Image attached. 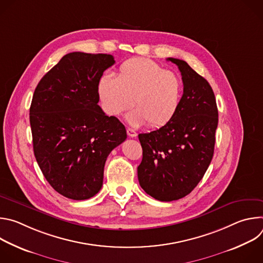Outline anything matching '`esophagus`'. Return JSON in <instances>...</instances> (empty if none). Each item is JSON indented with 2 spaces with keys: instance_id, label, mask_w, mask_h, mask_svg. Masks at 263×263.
Masks as SVG:
<instances>
[{
  "instance_id": "1",
  "label": "esophagus",
  "mask_w": 263,
  "mask_h": 263,
  "mask_svg": "<svg viewBox=\"0 0 263 263\" xmlns=\"http://www.w3.org/2000/svg\"><path fill=\"white\" fill-rule=\"evenodd\" d=\"M127 134L129 137H136L137 133L134 129H131V128H127Z\"/></svg>"
}]
</instances>
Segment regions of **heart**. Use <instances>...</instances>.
<instances>
[{
	"label": "heart",
	"mask_w": 263,
	"mask_h": 263,
	"mask_svg": "<svg viewBox=\"0 0 263 263\" xmlns=\"http://www.w3.org/2000/svg\"><path fill=\"white\" fill-rule=\"evenodd\" d=\"M97 93L104 112L122 116L133 103L128 115L132 125L145 122L152 128L166 125L182 102L183 82L177 73L166 70L154 60L132 58L121 64L117 77L104 72L97 83Z\"/></svg>",
	"instance_id": "1"
}]
</instances>
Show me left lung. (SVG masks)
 <instances>
[{"instance_id": "obj_1", "label": "left lung", "mask_w": 263, "mask_h": 263, "mask_svg": "<svg viewBox=\"0 0 263 263\" xmlns=\"http://www.w3.org/2000/svg\"><path fill=\"white\" fill-rule=\"evenodd\" d=\"M181 71L183 96L175 117L163 127L138 135L141 189L158 201L179 200L193 192L213 156L218 111L210 84L184 60L167 58Z\"/></svg>"}]
</instances>
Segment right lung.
<instances>
[{"instance_id":"add662e5","label":"right lung","mask_w":263,"mask_h":263,"mask_svg":"<svg viewBox=\"0 0 263 263\" xmlns=\"http://www.w3.org/2000/svg\"><path fill=\"white\" fill-rule=\"evenodd\" d=\"M115 62L109 54L72 52L35 88L30 107L34 155L47 181L65 198L97 195L108 155L127 138L125 126L98 105V80Z\"/></svg>"}]
</instances>
